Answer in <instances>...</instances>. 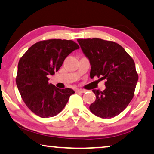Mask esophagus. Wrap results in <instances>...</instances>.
Returning a JSON list of instances; mask_svg holds the SVG:
<instances>
[{
  "instance_id": "esophagus-1",
  "label": "esophagus",
  "mask_w": 154,
  "mask_h": 154,
  "mask_svg": "<svg viewBox=\"0 0 154 154\" xmlns=\"http://www.w3.org/2000/svg\"><path fill=\"white\" fill-rule=\"evenodd\" d=\"M76 92L77 93H85V91L83 89H76Z\"/></svg>"
}]
</instances>
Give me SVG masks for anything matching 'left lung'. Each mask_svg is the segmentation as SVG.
<instances>
[{"label": "left lung", "mask_w": 154, "mask_h": 154, "mask_svg": "<svg viewBox=\"0 0 154 154\" xmlns=\"http://www.w3.org/2000/svg\"><path fill=\"white\" fill-rule=\"evenodd\" d=\"M77 41L91 63V79L96 75L106 80L103 91L93 90L96 99L90 105V110L101 118L117 116L127 107L134 94L138 81L134 61L115 42L98 38Z\"/></svg>", "instance_id": "8db88e82"}]
</instances>
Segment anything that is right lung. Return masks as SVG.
I'll use <instances>...</instances> for the list:
<instances>
[{
	"label": "right lung",
	"mask_w": 154,
	"mask_h": 154,
	"mask_svg": "<svg viewBox=\"0 0 154 154\" xmlns=\"http://www.w3.org/2000/svg\"><path fill=\"white\" fill-rule=\"evenodd\" d=\"M78 49L79 46L72 40L48 39L35 43L20 58L16 84L24 103L36 115L55 116L75 93L49 83L48 75L59 71L66 57Z\"/></svg>",
	"instance_id": "right-lung-1"
}]
</instances>
